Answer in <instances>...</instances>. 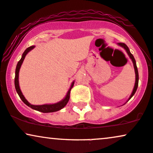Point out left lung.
Listing matches in <instances>:
<instances>
[{"label": "left lung", "mask_w": 153, "mask_h": 153, "mask_svg": "<svg viewBox=\"0 0 153 153\" xmlns=\"http://www.w3.org/2000/svg\"><path fill=\"white\" fill-rule=\"evenodd\" d=\"M118 44H119V46H121V47H123V49H124L126 51L127 53H128V55L129 56V57H130L131 59L132 60L133 63V67H134V69H135V73H136V82H135L134 88H133L132 93H131L130 97H129L128 100H128H130L131 98L132 97L133 95H134V94L136 93V90H137V88H138V79H139V78H138V68H137L136 60H135L134 57H133V54L130 52V50H129L128 46L126 45L124 43H118ZM128 101H127V102H128Z\"/></svg>", "instance_id": "1"}]
</instances>
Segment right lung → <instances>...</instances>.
I'll return each instance as SVG.
<instances>
[{"label": "right lung", "instance_id": "add662e5", "mask_svg": "<svg viewBox=\"0 0 153 153\" xmlns=\"http://www.w3.org/2000/svg\"><path fill=\"white\" fill-rule=\"evenodd\" d=\"M34 47H35L34 46H30V47H28L27 49L25 50V51H24V53H22V58H21V59L18 61V63H17L16 69H15V90H16L17 94H18V95L20 97V99L22 100V101L24 102L26 105H27L28 107L32 108V109L36 110V111L43 112V113H49V112H54V111H59V110L63 109V108L64 107L65 105H66L68 102L69 99H70L71 90L73 87L74 82H73L72 84H71V88H70V89H69V90L68 91L66 96H65V97L64 98V99L61 100V101L57 102V103L53 104H43V105H33V104H31L30 103H29L27 100L25 99V97H24V95H23L22 92H21V90H20V86H19V80H18L19 71H20V67H21V65H22V63L23 62V61H24L26 55L27 54L29 51H30L31 50L33 49Z\"/></svg>", "mask_w": 153, "mask_h": 153}]
</instances>
